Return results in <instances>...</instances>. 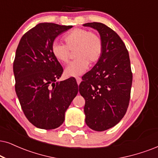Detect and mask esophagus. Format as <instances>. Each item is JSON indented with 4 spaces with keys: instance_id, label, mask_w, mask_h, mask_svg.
<instances>
[{
    "instance_id": "obj_1",
    "label": "esophagus",
    "mask_w": 158,
    "mask_h": 158,
    "mask_svg": "<svg viewBox=\"0 0 158 158\" xmlns=\"http://www.w3.org/2000/svg\"><path fill=\"white\" fill-rule=\"evenodd\" d=\"M76 79H77V84H78V85H79V84H80L81 81V77H76Z\"/></svg>"
}]
</instances>
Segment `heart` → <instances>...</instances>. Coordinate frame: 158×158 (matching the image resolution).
Returning <instances> with one entry per match:
<instances>
[{
  "instance_id": "heart-1",
  "label": "heart",
  "mask_w": 158,
  "mask_h": 158,
  "mask_svg": "<svg viewBox=\"0 0 158 158\" xmlns=\"http://www.w3.org/2000/svg\"><path fill=\"white\" fill-rule=\"evenodd\" d=\"M65 44L54 41L51 51L55 58L61 63H68L71 52L74 51L77 59L65 69L67 77H77L87 71L89 64H96L101 59L103 43L101 35L85 28H74L63 36Z\"/></svg>"
}]
</instances>
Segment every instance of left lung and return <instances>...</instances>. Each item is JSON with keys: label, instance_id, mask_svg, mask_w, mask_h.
<instances>
[{"label": "left lung", "instance_id": "8db88e82", "mask_svg": "<svg viewBox=\"0 0 158 158\" xmlns=\"http://www.w3.org/2000/svg\"><path fill=\"white\" fill-rule=\"evenodd\" d=\"M84 26L96 29L103 43L100 60L82 77L79 93L85 100V123L103 131L114 126L126 113L131 98L133 73L129 54L118 34L104 24Z\"/></svg>", "mask_w": 158, "mask_h": 158}]
</instances>
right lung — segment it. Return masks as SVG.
Masks as SVG:
<instances>
[{
    "mask_svg": "<svg viewBox=\"0 0 158 158\" xmlns=\"http://www.w3.org/2000/svg\"><path fill=\"white\" fill-rule=\"evenodd\" d=\"M72 26L39 23L23 35L16 50L13 71L15 91L25 117L39 128L55 129L78 93L72 79L57 81L63 69L51 47L59 34Z\"/></svg>",
    "mask_w": 158,
    "mask_h": 158,
    "instance_id": "add662e5",
    "label": "right lung"
}]
</instances>
